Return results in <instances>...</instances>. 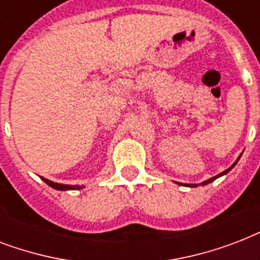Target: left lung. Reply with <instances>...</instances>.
<instances>
[{"label":"left lung","mask_w":260,"mask_h":260,"mask_svg":"<svg viewBox=\"0 0 260 260\" xmlns=\"http://www.w3.org/2000/svg\"><path fill=\"white\" fill-rule=\"evenodd\" d=\"M240 156H242V155H240ZM240 156H239L238 159H236V162L234 163V165H232V166L230 167V169H226L225 171H222V173H220V174H217V175H216V177H213V178H209V179H206V181H204V182H201V183H186V185H183V183H179V182H177V183H179V185H183V186H187V187H197V186H205V185H208V183H210V182H213L214 179H217V178H220V177H222V175H225L226 173H230L231 170H232V169H234L235 166H236V163L239 162V159H240Z\"/></svg>","instance_id":"left-lung-1"}]
</instances>
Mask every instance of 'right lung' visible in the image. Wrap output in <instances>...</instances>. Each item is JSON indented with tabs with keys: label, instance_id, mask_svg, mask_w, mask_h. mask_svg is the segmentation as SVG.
Here are the masks:
<instances>
[{
	"label": "right lung",
	"instance_id": "add662e5",
	"mask_svg": "<svg viewBox=\"0 0 260 260\" xmlns=\"http://www.w3.org/2000/svg\"><path fill=\"white\" fill-rule=\"evenodd\" d=\"M42 179L44 182H46L47 185L51 186L52 189H56V190H79L82 189L83 186H79V185H63V183H56V182H52L50 181V179H47V178H43Z\"/></svg>",
	"mask_w": 260,
	"mask_h": 260
}]
</instances>
